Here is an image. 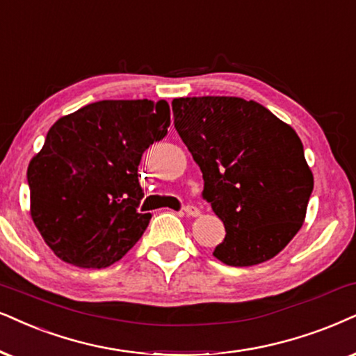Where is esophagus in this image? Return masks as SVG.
Masks as SVG:
<instances>
[{
    "label": "esophagus",
    "instance_id": "obj_1",
    "mask_svg": "<svg viewBox=\"0 0 356 356\" xmlns=\"http://www.w3.org/2000/svg\"><path fill=\"white\" fill-rule=\"evenodd\" d=\"M184 213L188 215V217H199L200 210L195 205H186L184 207Z\"/></svg>",
    "mask_w": 356,
    "mask_h": 356
}]
</instances>
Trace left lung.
Instances as JSON below:
<instances>
[{"label":"left lung","instance_id":"1","mask_svg":"<svg viewBox=\"0 0 356 356\" xmlns=\"http://www.w3.org/2000/svg\"><path fill=\"white\" fill-rule=\"evenodd\" d=\"M174 124L202 170V197L225 225L213 256L228 266L271 259L302 227L314 175L294 129L238 97L172 102Z\"/></svg>","mask_w":356,"mask_h":356}]
</instances>
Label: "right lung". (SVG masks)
<instances>
[{"instance_id":"obj_1","label":"right lung","mask_w":356,"mask_h":356,"mask_svg":"<svg viewBox=\"0 0 356 356\" xmlns=\"http://www.w3.org/2000/svg\"><path fill=\"white\" fill-rule=\"evenodd\" d=\"M169 124L165 100L95 102L54 123L28 184L31 217L58 258L100 269L136 245L151 220L138 210V165Z\"/></svg>"}]
</instances>
